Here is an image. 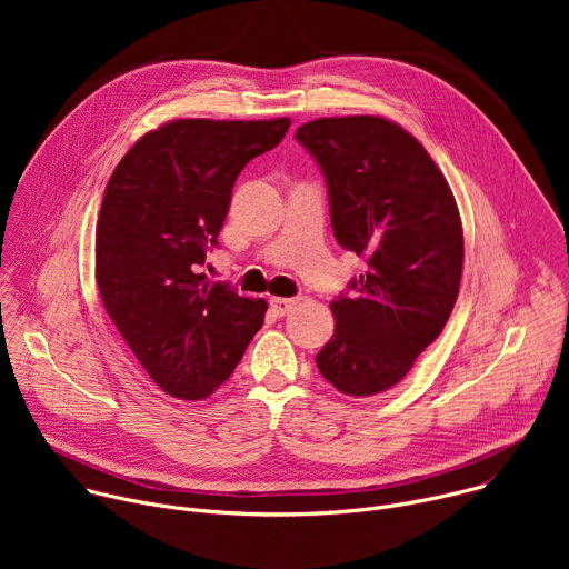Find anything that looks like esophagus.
Segmentation results:
<instances>
[{"label": "esophagus", "mask_w": 569, "mask_h": 569, "mask_svg": "<svg viewBox=\"0 0 569 569\" xmlns=\"http://www.w3.org/2000/svg\"><path fill=\"white\" fill-rule=\"evenodd\" d=\"M297 306V299H286V297H272L270 299V310L277 315V317H286L295 310Z\"/></svg>", "instance_id": "34e87169"}]
</instances>
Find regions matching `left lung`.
<instances>
[{
	"label": "left lung",
	"mask_w": 569,
	"mask_h": 569,
	"mask_svg": "<svg viewBox=\"0 0 569 569\" xmlns=\"http://www.w3.org/2000/svg\"><path fill=\"white\" fill-rule=\"evenodd\" d=\"M329 189L336 240L367 272L331 301L336 333L315 356L338 391L373 396L400 382L443 331L459 295L463 231L428 150L382 117H329L297 128Z\"/></svg>",
	"instance_id": "8db88e82"
}]
</instances>
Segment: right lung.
<instances>
[{
  "mask_svg": "<svg viewBox=\"0 0 569 569\" xmlns=\"http://www.w3.org/2000/svg\"><path fill=\"white\" fill-rule=\"evenodd\" d=\"M290 119H178L119 161L97 222V283L114 327L148 376L182 400L211 396L263 327L266 299L200 272L250 159Z\"/></svg>",
  "mask_w": 569,
  "mask_h": 569,
  "instance_id": "right-lung-1",
  "label": "right lung"
}]
</instances>
